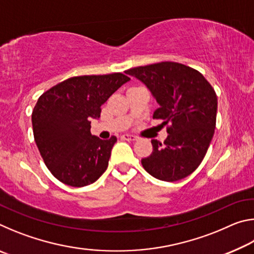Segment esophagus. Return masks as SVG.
I'll use <instances>...</instances> for the list:
<instances>
[{"label": "esophagus", "instance_id": "1", "mask_svg": "<svg viewBox=\"0 0 254 254\" xmlns=\"http://www.w3.org/2000/svg\"><path fill=\"white\" fill-rule=\"evenodd\" d=\"M122 140H127V141H135L137 140V137L134 135H131V134H123L121 136Z\"/></svg>", "mask_w": 254, "mask_h": 254}]
</instances>
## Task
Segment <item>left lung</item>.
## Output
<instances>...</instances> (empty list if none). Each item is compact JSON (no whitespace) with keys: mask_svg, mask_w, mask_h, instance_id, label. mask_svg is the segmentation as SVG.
<instances>
[{"mask_svg":"<svg viewBox=\"0 0 254 254\" xmlns=\"http://www.w3.org/2000/svg\"><path fill=\"white\" fill-rule=\"evenodd\" d=\"M151 91L159 107L153 119L162 120L168 136L151 140L152 152L141 160L154 178L180 180L198 168L216 127L217 96L207 79L194 68L161 62L126 70Z\"/></svg>","mask_w":254,"mask_h":254,"instance_id":"8db88e82","label":"left lung"}]
</instances>
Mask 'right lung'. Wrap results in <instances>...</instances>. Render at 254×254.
<instances>
[{"mask_svg": "<svg viewBox=\"0 0 254 254\" xmlns=\"http://www.w3.org/2000/svg\"><path fill=\"white\" fill-rule=\"evenodd\" d=\"M128 80L122 72L76 76L38 98L31 117L34 141L59 182L84 187L106 170L117 136L92 135L91 120L101 117L102 104Z\"/></svg>", "mask_w": 254, "mask_h": 254, "instance_id": "add662e5", "label": "right lung"}]
</instances>
